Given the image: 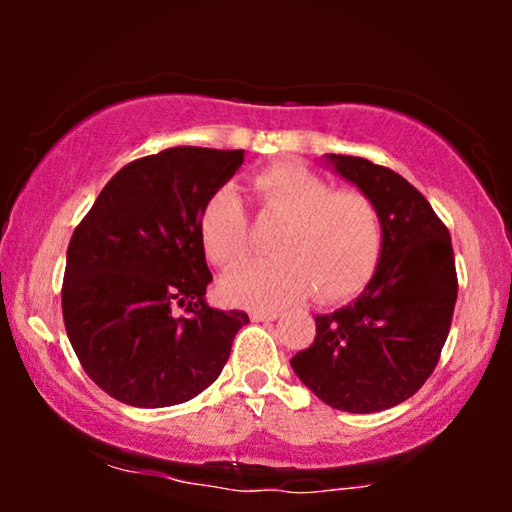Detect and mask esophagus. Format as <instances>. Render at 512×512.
Listing matches in <instances>:
<instances>
[{
	"label": "esophagus",
	"mask_w": 512,
	"mask_h": 512,
	"mask_svg": "<svg viewBox=\"0 0 512 512\" xmlns=\"http://www.w3.org/2000/svg\"><path fill=\"white\" fill-rule=\"evenodd\" d=\"M249 317L251 321H275L279 314L277 310H251Z\"/></svg>",
	"instance_id": "esophagus-1"
}]
</instances>
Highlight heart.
Listing matches in <instances>:
<instances>
[{
    "label": "heart",
    "mask_w": 512,
    "mask_h": 512,
    "mask_svg": "<svg viewBox=\"0 0 512 512\" xmlns=\"http://www.w3.org/2000/svg\"><path fill=\"white\" fill-rule=\"evenodd\" d=\"M258 209L279 226L270 237L275 256L228 272L221 296L244 307H282L314 293L321 303L354 296L373 275L382 249L375 202L359 191H333L300 165H272L251 181ZM209 261L233 268L249 251V219L233 186L212 193L200 214Z\"/></svg>",
    "instance_id": "heart-1"
}]
</instances>
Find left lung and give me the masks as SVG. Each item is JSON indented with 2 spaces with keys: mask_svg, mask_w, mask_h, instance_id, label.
<instances>
[{
  "mask_svg": "<svg viewBox=\"0 0 512 512\" xmlns=\"http://www.w3.org/2000/svg\"><path fill=\"white\" fill-rule=\"evenodd\" d=\"M324 165L375 202L382 249L361 296L314 317L317 338L291 368L326 405L366 415L408 401L436 368L457 303L454 251L445 223L401 174L335 153Z\"/></svg>",
  "mask_w": 512,
  "mask_h": 512,
  "instance_id": "1",
  "label": "left lung"
}]
</instances>
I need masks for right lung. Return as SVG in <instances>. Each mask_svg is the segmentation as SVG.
<instances>
[{"label": "right lung", "instance_id": "1", "mask_svg": "<svg viewBox=\"0 0 512 512\" xmlns=\"http://www.w3.org/2000/svg\"><path fill=\"white\" fill-rule=\"evenodd\" d=\"M244 151L174 146L118 170L67 247L62 317L83 370L135 408L191 401L226 366L247 312L216 310L200 214Z\"/></svg>", "mask_w": 512, "mask_h": 512}]
</instances>
